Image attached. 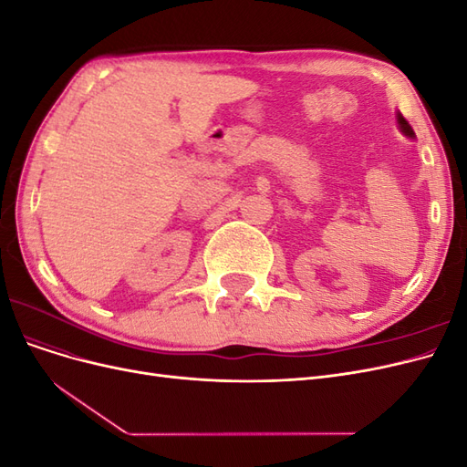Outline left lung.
<instances>
[{"mask_svg": "<svg viewBox=\"0 0 467 467\" xmlns=\"http://www.w3.org/2000/svg\"><path fill=\"white\" fill-rule=\"evenodd\" d=\"M398 124H400V130H401L407 138H415L413 129H411V126H409V122H407L401 115H398Z\"/></svg>", "mask_w": 467, "mask_h": 467, "instance_id": "8db88e82", "label": "left lung"}]
</instances>
